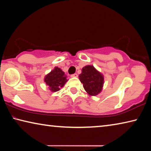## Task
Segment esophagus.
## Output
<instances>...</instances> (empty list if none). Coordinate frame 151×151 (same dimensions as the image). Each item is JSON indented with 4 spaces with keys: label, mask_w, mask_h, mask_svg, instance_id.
I'll return each mask as SVG.
<instances>
[{
    "label": "esophagus",
    "mask_w": 151,
    "mask_h": 151,
    "mask_svg": "<svg viewBox=\"0 0 151 151\" xmlns=\"http://www.w3.org/2000/svg\"><path fill=\"white\" fill-rule=\"evenodd\" d=\"M70 76H71V77H77L78 75L76 73H75V74H73V75H71Z\"/></svg>",
    "instance_id": "obj_1"
}]
</instances>
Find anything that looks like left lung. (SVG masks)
I'll list each match as a JSON object with an SVG mask.
<instances>
[{
    "mask_svg": "<svg viewBox=\"0 0 151 151\" xmlns=\"http://www.w3.org/2000/svg\"><path fill=\"white\" fill-rule=\"evenodd\" d=\"M79 79L85 90L90 95L96 96L101 93L104 83L103 76L93 66L83 67L81 74L79 75Z\"/></svg>",
    "mask_w": 151,
    "mask_h": 151,
    "instance_id": "left-lung-1",
    "label": "left lung"
}]
</instances>
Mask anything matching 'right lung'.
Wrapping results in <instances>:
<instances>
[{"label": "right lung", "mask_w": 151, "mask_h": 151, "mask_svg": "<svg viewBox=\"0 0 151 151\" xmlns=\"http://www.w3.org/2000/svg\"><path fill=\"white\" fill-rule=\"evenodd\" d=\"M67 81L65 73L58 67H55L53 70L45 76V82L49 86V89L52 92H57L63 87Z\"/></svg>", "instance_id": "add662e5"}]
</instances>
